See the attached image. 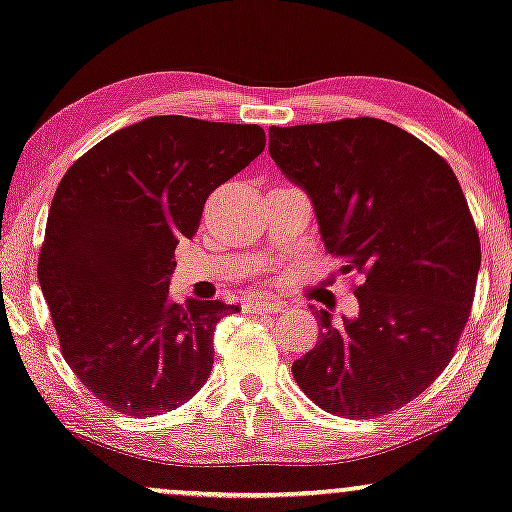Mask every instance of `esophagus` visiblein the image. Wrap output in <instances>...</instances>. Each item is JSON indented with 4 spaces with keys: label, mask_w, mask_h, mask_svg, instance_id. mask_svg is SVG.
<instances>
[{
    "label": "esophagus",
    "mask_w": 512,
    "mask_h": 512,
    "mask_svg": "<svg viewBox=\"0 0 512 512\" xmlns=\"http://www.w3.org/2000/svg\"><path fill=\"white\" fill-rule=\"evenodd\" d=\"M285 308V301L280 299H253L248 301V311L255 315H266V313H280Z\"/></svg>",
    "instance_id": "esophagus-1"
}]
</instances>
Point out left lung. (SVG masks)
Listing matches in <instances>:
<instances>
[{
    "mask_svg": "<svg viewBox=\"0 0 512 512\" xmlns=\"http://www.w3.org/2000/svg\"><path fill=\"white\" fill-rule=\"evenodd\" d=\"M269 155L311 197L341 271L362 276L355 318L315 311L318 343L294 380L350 420L397 410L441 376L471 313L480 239L455 171L378 118L271 127Z\"/></svg>",
    "mask_w": 512,
    "mask_h": 512,
    "instance_id": "8db88e82",
    "label": "left lung"
}]
</instances>
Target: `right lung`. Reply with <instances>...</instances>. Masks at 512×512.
Returning <instances> with one entry per match:
<instances>
[{"label":"right lung","instance_id":"1","mask_svg":"<svg viewBox=\"0 0 512 512\" xmlns=\"http://www.w3.org/2000/svg\"><path fill=\"white\" fill-rule=\"evenodd\" d=\"M266 146L259 125L153 115L118 129L57 185L39 285L71 371L118 413L162 415L213 369V329L239 311L169 299L174 250L215 187Z\"/></svg>","mask_w":512,"mask_h":512}]
</instances>
